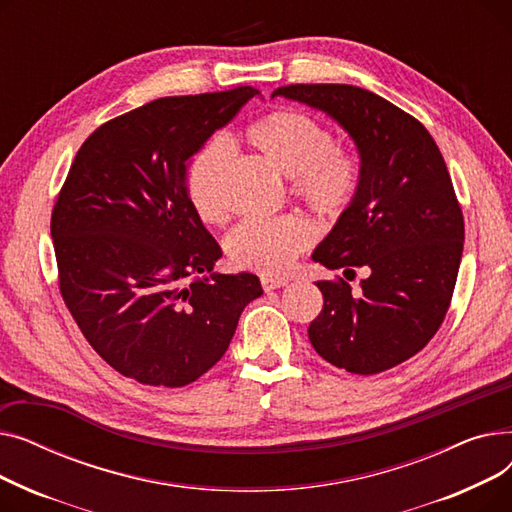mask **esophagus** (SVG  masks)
I'll list each match as a JSON object with an SVG mask.
<instances>
[{
  "label": "esophagus",
  "mask_w": 512,
  "mask_h": 512,
  "mask_svg": "<svg viewBox=\"0 0 512 512\" xmlns=\"http://www.w3.org/2000/svg\"><path fill=\"white\" fill-rule=\"evenodd\" d=\"M288 284V280L286 278H274V276H261V286H263V290L265 292H270V290H276V288H282V286H286Z\"/></svg>",
  "instance_id": "1"
}]
</instances>
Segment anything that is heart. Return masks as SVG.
I'll list each match as a JSON object with an SVG mask.
<instances>
[{"label":"heart","mask_w":512,"mask_h":512,"mask_svg":"<svg viewBox=\"0 0 512 512\" xmlns=\"http://www.w3.org/2000/svg\"><path fill=\"white\" fill-rule=\"evenodd\" d=\"M247 139L265 159L292 180V193L321 218L336 220L357 199L361 166L357 157L334 145L332 130L299 110H276L253 122ZM230 145L215 137L191 159L186 193L203 222H222L228 211L226 170ZM315 240L313 224L303 215L249 218L226 236V253L234 267L261 274H282Z\"/></svg>","instance_id":"obj_1"}]
</instances>
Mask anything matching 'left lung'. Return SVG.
<instances>
[{"label": "left lung", "instance_id": "8db88e82", "mask_svg": "<svg viewBox=\"0 0 512 512\" xmlns=\"http://www.w3.org/2000/svg\"><path fill=\"white\" fill-rule=\"evenodd\" d=\"M274 95L332 116L357 143L361 186L313 259L328 270L363 267L355 292L321 280L324 309L309 340L319 357L359 375L417 355L448 313L465 240L463 209L427 128L384 97L353 85H286Z\"/></svg>", "mask_w": 512, "mask_h": 512}]
</instances>
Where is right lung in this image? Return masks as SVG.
I'll return each instance as SVG.
<instances>
[{
  "label": "right lung",
  "instance_id": "1",
  "mask_svg": "<svg viewBox=\"0 0 512 512\" xmlns=\"http://www.w3.org/2000/svg\"><path fill=\"white\" fill-rule=\"evenodd\" d=\"M255 87L161 97L80 145L51 211L62 299L97 355L126 378L180 388L218 363L263 288L211 274L222 249L186 193V159Z\"/></svg>",
  "mask_w": 512,
  "mask_h": 512
}]
</instances>
